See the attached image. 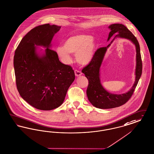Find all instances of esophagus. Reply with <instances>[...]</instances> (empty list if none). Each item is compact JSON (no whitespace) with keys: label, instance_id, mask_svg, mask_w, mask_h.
<instances>
[{"label":"esophagus","instance_id":"obj_1","mask_svg":"<svg viewBox=\"0 0 154 154\" xmlns=\"http://www.w3.org/2000/svg\"><path fill=\"white\" fill-rule=\"evenodd\" d=\"M75 76H81V75L82 74V73L80 71L75 70Z\"/></svg>","mask_w":154,"mask_h":154}]
</instances>
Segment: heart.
<instances>
[{
  "instance_id": "b5f03b06",
  "label": "heart",
  "mask_w": 154,
  "mask_h": 154,
  "mask_svg": "<svg viewBox=\"0 0 154 154\" xmlns=\"http://www.w3.org/2000/svg\"><path fill=\"white\" fill-rule=\"evenodd\" d=\"M96 42L92 36L86 34H76L68 38L64 46L56 49L57 54L65 64L70 63L69 53H75L76 61L82 65H88L94 57Z\"/></svg>"
}]
</instances>
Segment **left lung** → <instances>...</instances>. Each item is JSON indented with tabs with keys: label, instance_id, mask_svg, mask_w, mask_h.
<instances>
[{
	"label": "left lung",
	"instance_id": "obj_1",
	"mask_svg": "<svg viewBox=\"0 0 154 154\" xmlns=\"http://www.w3.org/2000/svg\"><path fill=\"white\" fill-rule=\"evenodd\" d=\"M108 28L111 31L109 33L108 41L113 35H115V38L120 37L128 39L135 45L137 53L136 81L131 89L128 92L124 94H115L105 90L100 82V68L106 49L111 44H109L106 47L97 49L92 61L82 69V72L85 75V76L89 81L86 93L89 101L93 106L100 109H109L118 107L128 102L132 96L142 73V60L140 45L137 38L124 25L113 24L109 25Z\"/></svg>",
	"mask_w": 154,
	"mask_h": 154
}]
</instances>
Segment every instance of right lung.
<instances>
[{
  "instance_id": "right-lung-1",
  "label": "right lung",
  "mask_w": 154,
  "mask_h": 154,
  "mask_svg": "<svg viewBox=\"0 0 154 154\" xmlns=\"http://www.w3.org/2000/svg\"><path fill=\"white\" fill-rule=\"evenodd\" d=\"M60 28L49 24L37 26L25 35L15 51L17 88L25 101L38 109L49 111L60 106L75 80L72 68L61 63L57 52L49 48ZM37 45L47 48L42 57L36 53Z\"/></svg>"
}]
</instances>
